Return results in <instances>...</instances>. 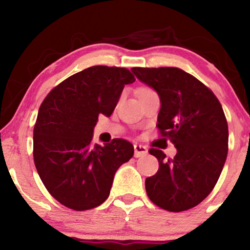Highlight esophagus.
Masks as SVG:
<instances>
[{"label":"esophagus","mask_w":250,"mask_h":250,"mask_svg":"<svg viewBox=\"0 0 250 250\" xmlns=\"http://www.w3.org/2000/svg\"><path fill=\"white\" fill-rule=\"evenodd\" d=\"M134 150H135V157H140L143 156L148 153V149L146 146L142 145H134Z\"/></svg>","instance_id":"34e87169"}]
</instances>
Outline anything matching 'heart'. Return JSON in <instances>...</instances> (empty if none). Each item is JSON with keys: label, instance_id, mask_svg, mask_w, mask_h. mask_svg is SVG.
<instances>
[{"label": "heart", "instance_id": "heart-1", "mask_svg": "<svg viewBox=\"0 0 250 250\" xmlns=\"http://www.w3.org/2000/svg\"><path fill=\"white\" fill-rule=\"evenodd\" d=\"M147 90H148V89H141V90H140V93H143V91H147Z\"/></svg>", "mask_w": 250, "mask_h": 250}]
</instances>
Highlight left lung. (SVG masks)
Wrapping results in <instances>:
<instances>
[{
    "label": "left lung",
    "mask_w": 250,
    "mask_h": 250,
    "mask_svg": "<svg viewBox=\"0 0 250 250\" xmlns=\"http://www.w3.org/2000/svg\"><path fill=\"white\" fill-rule=\"evenodd\" d=\"M142 83L153 88L161 102L157 128L177 153L166 159L159 149V170L146 179V190L156 206L168 211L195 207L210 194L228 154V125L213 91L179 68H133Z\"/></svg>",
    "instance_id": "left-lung-1"
}]
</instances>
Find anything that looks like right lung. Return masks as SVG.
<instances>
[{
    "label": "right lung",
    "instance_id": "1",
    "mask_svg": "<svg viewBox=\"0 0 250 250\" xmlns=\"http://www.w3.org/2000/svg\"><path fill=\"white\" fill-rule=\"evenodd\" d=\"M125 68L95 65L74 74L48 94L34 127V162L54 199L87 210L108 199L116 170L134 155L130 142L115 139L93 145L99 115L109 117L125 84Z\"/></svg>",
    "mask_w": 250,
    "mask_h": 250
}]
</instances>
